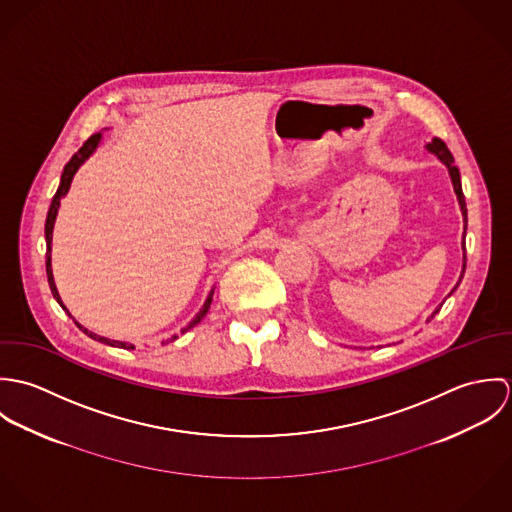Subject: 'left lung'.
<instances>
[{
    "label": "left lung",
    "mask_w": 512,
    "mask_h": 512,
    "mask_svg": "<svg viewBox=\"0 0 512 512\" xmlns=\"http://www.w3.org/2000/svg\"><path fill=\"white\" fill-rule=\"evenodd\" d=\"M426 149L430 151V153H434L436 157H438L439 161L447 167V171H449V177H451V185H453V191H455V195H457V201H459V209H461V215H463V242H461V246H463V270H461V276H459V282L463 280V274H465V266H467V256H465V230H467V207H465V197H463V189H461V175H459V169L455 167V163H453V155H451V151L445 147V144L438 140V138H434ZM459 282H457V286H459ZM455 286V288H457ZM453 288V290H455ZM439 309H441V305H439L438 309L432 313V317L428 319V321H432L434 319V315L438 313Z\"/></svg>",
    "instance_id": "8db88e82"
}]
</instances>
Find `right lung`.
Here are the masks:
<instances>
[{"instance_id": "right-lung-1", "label": "right lung", "mask_w": 512, "mask_h": 512, "mask_svg": "<svg viewBox=\"0 0 512 512\" xmlns=\"http://www.w3.org/2000/svg\"><path fill=\"white\" fill-rule=\"evenodd\" d=\"M100 142H102V134L98 132V134H94V136H90L86 142H84V146L80 147L76 153H74L73 157H71V161L65 165V169H63V175H61V183H59V189H57V193H55V197H53V201H51V207H49V213H47V220H45V242H47V254H45V258H47V280H49V286H51V292H53V297L59 301V305L69 313V309L65 307V303H63V299H61V295L57 292V286H55V278H53V268H51V244H53V228H55V220H57V213H59V207H61V199L69 193V189H71V183H73L74 173L78 171V167L96 151V147L100 146ZM213 293H215V288L211 290V293L207 295V299H205V303H203V307H201V311L189 321V325L185 327V329H181V333H185V331H189L191 327H195L205 315H207V311H209V307H211V301H213ZM71 315V313H69ZM73 317V315H71ZM76 323V327L84 333V335H88L90 339H94V341H100V343H104V345H110V347H120V349H134V345L132 343H126V341H112V339H106V337H102V335H96V333H92V331H88L86 327H82L78 321H74ZM173 339H177V335H173L171 337V341Z\"/></svg>"}]
</instances>
